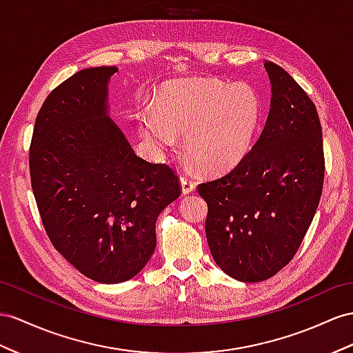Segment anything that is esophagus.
Wrapping results in <instances>:
<instances>
[{
    "mask_svg": "<svg viewBox=\"0 0 353 353\" xmlns=\"http://www.w3.org/2000/svg\"><path fill=\"white\" fill-rule=\"evenodd\" d=\"M180 183H182V192L186 195V194H191L194 189H195V183L192 182L191 179L188 177H182L180 179Z\"/></svg>",
    "mask_w": 353,
    "mask_h": 353,
    "instance_id": "esophagus-1",
    "label": "esophagus"
}]
</instances>
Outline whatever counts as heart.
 <instances>
[{
  "mask_svg": "<svg viewBox=\"0 0 353 353\" xmlns=\"http://www.w3.org/2000/svg\"><path fill=\"white\" fill-rule=\"evenodd\" d=\"M261 121V99L248 85L216 79L170 82L161 89L157 108L140 114V132L159 150L177 144L209 173L230 170L245 158Z\"/></svg>",
  "mask_w": 353,
  "mask_h": 353,
  "instance_id": "heart-1",
  "label": "heart"
}]
</instances>
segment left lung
Listing matches in <instances>:
<instances>
[{
	"label": "left lung",
	"instance_id": "8db88e82",
	"mask_svg": "<svg viewBox=\"0 0 353 353\" xmlns=\"http://www.w3.org/2000/svg\"><path fill=\"white\" fill-rule=\"evenodd\" d=\"M271 101L263 132L225 176L198 185L209 207L214 263L240 282H261L294 258L319 205L325 158L316 105L286 71L264 62Z\"/></svg>",
	"mask_w": 353,
	"mask_h": 353
}]
</instances>
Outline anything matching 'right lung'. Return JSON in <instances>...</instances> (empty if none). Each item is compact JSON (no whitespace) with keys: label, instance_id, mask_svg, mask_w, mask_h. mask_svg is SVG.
<instances>
[{"label":"right lung","instance_id":"1","mask_svg":"<svg viewBox=\"0 0 353 353\" xmlns=\"http://www.w3.org/2000/svg\"><path fill=\"white\" fill-rule=\"evenodd\" d=\"M116 71L86 68L53 89L30 146L32 192L53 248L99 283L140 273L155 252L158 214L180 195L176 171L135 155L107 116Z\"/></svg>","mask_w":353,"mask_h":353}]
</instances>
